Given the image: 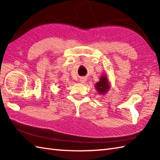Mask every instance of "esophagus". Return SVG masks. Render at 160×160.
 Masks as SVG:
<instances>
[{"mask_svg": "<svg viewBox=\"0 0 160 160\" xmlns=\"http://www.w3.org/2000/svg\"><path fill=\"white\" fill-rule=\"evenodd\" d=\"M86 82V79L85 78H81V79H80V82L82 83H85Z\"/></svg>", "mask_w": 160, "mask_h": 160, "instance_id": "obj_1", "label": "esophagus"}]
</instances>
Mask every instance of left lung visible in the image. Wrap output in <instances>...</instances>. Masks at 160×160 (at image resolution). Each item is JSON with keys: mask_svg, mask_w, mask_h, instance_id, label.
I'll return each instance as SVG.
<instances>
[{"mask_svg": "<svg viewBox=\"0 0 160 160\" xmlns=\"http://www.w3.org/2000/svg\"><path fill=\"white\" fill-rule=\"evenodd\" d=\"M95 87L100 94H105L110 90V86L106 74H103L100 77V81L96 83Z\"/></svg>", "mask_w": 160, "mask_h": 160, "instance_id": "obj_1", "label": "left lung"}]
</instances>
